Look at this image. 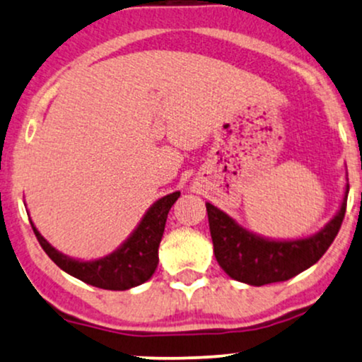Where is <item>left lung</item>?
I'll list each match as a JSON object with an SVG mask.
<instances>
[{
  "mask_svg": "<svg viewBox=\"0 0 362 362\" xmlns=\"http://www.w3.org/2000/svg\"><path fill=\"white\" fill-rule=\"evenodd\" d=\"M346 189L339 214L315 235L298 240H266L239 227L228 215L206 203L214 252L218 264L237 281L264 286L269 283L286 281L301 271L308 269L327 252L337 237L346 215Z\"/></svg>",
  "mask_w": 362,
  "mask_h": 362,
  "instance_id": "1",
  "label": "left lung"
}]
</instances>
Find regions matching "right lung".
Instances as JSON below:
<instances>
[{
	"label": "right lung",
	"mask_w": 362,
	"mask_h": 362,
	"mask_svg": "<svg viewBox=\"0 0 362 362\" xmlns=\"http://www.w3.org/2000/svg\"><path fill=\"white\" fill-rule=\"evenodd\" d=\"M180 191H176V193L168 194V197L156 202L148 208L137 230L132 233L120 249L115 250L110 256L91 262L74 261V259L57 252L38 233L33 223H30L35 232L38 244L62 271L81 279V281L91 284V286L123 291L146 283L154 274L157 262H159V244L163 239L165 220H168L169 210H171L174 202L180 198Z\"/></svg>",
	"instance_id": "1"
}]
</instances>
